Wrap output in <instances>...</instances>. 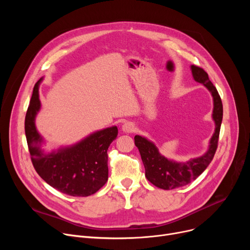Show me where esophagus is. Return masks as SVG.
Masks as SVG:
<instances>
[{
  "mask_svg": "<svg viewBox=\"0 0 250 250\" xmlns=\"http://www.w3.org/2000/svg\"><path fill=\"white\" fill-rule=\"evenodd\" d=\"M134 128H135V125H134L132 123H129V122L125 123V124L122 125V130H123L124 133H126V134L132 133L133 130H134Z\"/></svg>",
  "mask_w": 250,
  "mask_h": 250,
  "instance_id": "1",
  "label": "esophagus"
}]
</instances>
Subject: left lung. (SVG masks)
<instances>
[{
	"instance_id": "obj_1",
	"label": "left lung",
	"mask_w": 250,
	"mask_h": 250,
	"mask_svg": "<svg viewBox=\"0 0 250 250\" xmlns=\"http://www.w3.org/2000/svg\"><path fill=\"white\" fill-rule=\"evenodd\" d=\"M193 80L203 84L213 97V121L215 132L209 139L208 147L205 154L191 158L186 162H177L160 154L155 144L145 137L135 136V144L141 154V158L145 166L146 177L157 188L162 189H173L188 185L198 178L211 163L217 150L220 127L223 118V105L216 87L209 81L208 74L199 67L190 65Z\"/></svg>"
}]
</instances>
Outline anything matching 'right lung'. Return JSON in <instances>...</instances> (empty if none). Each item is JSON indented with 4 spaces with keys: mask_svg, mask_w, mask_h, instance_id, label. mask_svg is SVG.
<instances>
[{
    "mask_svg": "<svg viewBox=\"0 0 250 250\" xmlns=\"http://www.w3.org/2000/svg\"><path fill=\"white\" fill-rule=\"evenodd\" d=\"M39 79L33 88L30 104L25 116V135L32 164L38 175L59 191L72 196H88L98 191L108 179L107 150L117 137V126L90 134L71 146L45 152V143L38 133L35 118L41 110Z\"/></svg>",
    "mask_w": 250,
    "mask_h": 250,
    "instance_id": "right-lung-1",
    "label": "right lung"
}]
</instances>
